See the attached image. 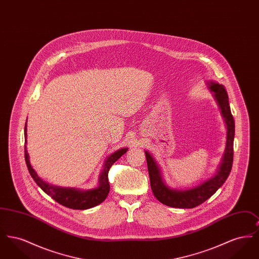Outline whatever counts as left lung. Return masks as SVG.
<instances>
[{
  "label": "left lung",
  "instance_id": "1",
  "mask_svg": "<svg viewBox=\"0 0 259 259\" xmlns=\"http://www.w3.org/2000/svg\"><path fill=\"white\" fill-rule=\"evenodd\" d=\"M209 89L214 92V97L222 109V115L224 117L227 127V141L225 153L222 157V164L220 165L218 172L208 181L204 182L203 184L192 189H188L185 191L171 189L163 183L160 176V170L156 162L153 160V158L148 151L145 152L147 157L148 175L152 192L156 199L162 204L172 208L192 209L201 205L217 192V190L225 183L226 179L231 172L234 155V117L231 113L228 102V94L225 90V87L222 84L212 81L209 82Z\"/></svg>",
  "mask_w": 259,
  "mask_h": 259
}]
</instances>
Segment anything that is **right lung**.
I'll list each match as a JSON object with an SVG mask.
<instances>
[{
	"label": "right lung",
	"instance_id": "add662e5",
	"mask_svg": "<svg viewBox=\"0 0 259 259\" xmlns=\"http://www.w3.org/2000/svg\"><path fill=\"white\" fill-rule=\"evenodd\" d=\"M24 134L26 137V126H25ZM126 151H127V148H121L116 150L108 157V159L105 162L104 169L100 175V185L98 187L87 190V191H80L74 188H64V187L53 186L44 182L39 177H37V174L30 164L29 156L26 150V146H25V161L31 177L48 195H50L56 202H58L59 204H61L67 208L73 209H87L93 208L99 204H101L107 198L110 192V184L108 179L109 171L112 164L115 161L118 160Z\"/></svg>",
	"mask_w": 259,
	"mask_h": 259
}]
</instances>
